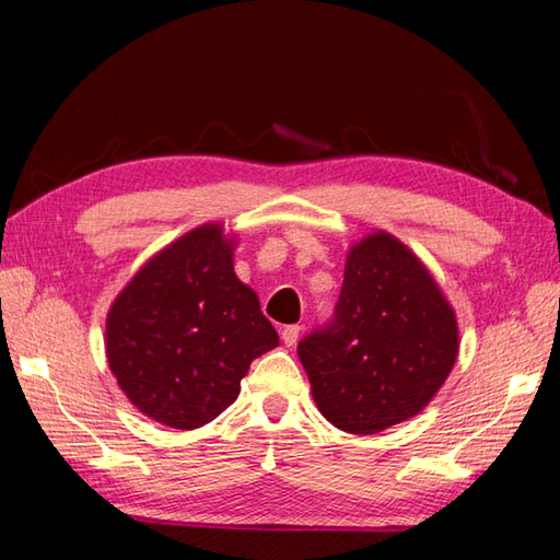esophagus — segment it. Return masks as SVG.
Segmentation results:
<instances>
[{
  "label": "esophagus",
  "instance_id": "obj_1",
  "mask_svg": "<svg viewBox=\"0 0 560 560\" xmlns=\"http://www.w3.org/2000/svg\"><path fill=\"white\" fill-rule=\"evenodd\" d=\"M299 335H301V327L299 325L281 327V342L287 345V347H293L295 342H299Z\"/></svg>",
  "mask_w": 560,
  "mask_h": 560
}]
</instances>
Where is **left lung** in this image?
<instances>
[{"mask_svg":"<svg viewBox=\"0 0 560 560\" xmlns=\"http://www.w3.org/2000/svg\"><path fill=\"white\" fill-rule=\"evenodd\" d=\"M456 354L452 305L422 261L388 233L352 247L332 320L299 342L317 410L352 434H376L418 415Z\"/></svg>","mask_w":560,"mask_h":560,"instance_id":"1","label":"left lung"}]
</instances>
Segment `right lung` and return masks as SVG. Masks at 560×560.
<instances>
[{
    "label": "right lung",
    "mask_w": 560,
    "mask_h": 560,
    "mask_svg": "<svg viewBox=\"0 0 560 560\" xmlns=\"http://www.w3.org/2000/svg\"><path fill=\"white\" fill-rule=\"evenodd\" d=\"M279 345L257 293L233 271V240L201 225L158 252L120 291L106 357L136 408L174 430L215 420L252 361Z\"/></svg>",
    "instance_id": "add662e5"
}]
</instances>
